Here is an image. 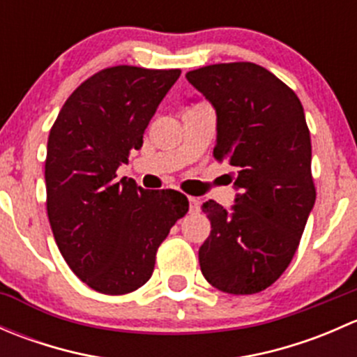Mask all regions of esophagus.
Masks as SVG:
<instances>
[{"label": "esophagus", "instance_id": "1", "mask_svg": "<svg viewBox=\"0 0 357 357\" xmlns=\"http://www.w3.org/2000/svg\"><path fill=\"white\" fill-rule=\"evenodd\" d=\"M190 212H193V214H197V212H200V200L195 199V197H190Z\"/></svg>", "mask_w": 357, "mask_h": 357}]
</instances>
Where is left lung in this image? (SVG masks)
I'll return each mask as SVG.
<instances>
[{
    "instance_id": "1",
    "label": "left lung",
    "mask_w": 357,
    "mask_h": 357,
    "mask_svg": "<svg viewBox=\"0 0 357 357\" xmlns=\"http://www.w3.org/2000/svg\"><path fill=\"white\" fill-rule=\"evenodd\" d=\"M186 79L215 110L214 157L238 172L231 207L202 205L212 226L199 250L202 275L226 294H257L289 268L314 207L304 109L289 86L250 62L202 67Z\"/></svg>"
}]
</instances>
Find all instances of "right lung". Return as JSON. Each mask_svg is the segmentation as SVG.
I'll use <instances>...</instances> for the list:
<instances>
[{
	"mask_svg": "<svg viewBox=\"0 0 357 357\" xmlns=\"http://www.w3.org/2000/svg\"><path fill=\"white\" fill-rule=\"evenodd\" d=\"M181 70L119 66L82 82L48 138L45 179L53 236L68 268L93 290L122 295L150 280L157 248L188 199L117 178Z\"/></svg>",
	"mask_w": 357,
	"mask_h": 357,
	"instance_id": "right-lung-1",
	"label": "right lung"
}]
</instances>
